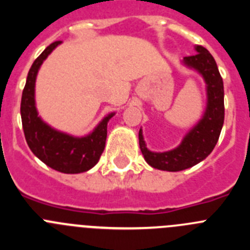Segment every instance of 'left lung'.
<instances>
[{
    "label": "left lung",
    "instance_id": "left-lung-1",
    "mask_svg": "<svg viewBox=\"0 0 250 250\" xmlns=\"http://www.w3.org/2000/svg\"><path fill=\"white\" fill-rule=\"evenodd\" d=\"M196 54L184 57L183 62L204 77L208 104L203 119L188 132L182 144L164 152H152L145 145L143 131H139V145L145 160L152 167L167 171H180L204 160L215 147L224 124V86L215 60L203 46H195Z\"/></svg>",
    "mask_w": 250,
    "mask_h": 250
}]
</instances>
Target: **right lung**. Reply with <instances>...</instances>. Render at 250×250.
<instances>
[{
  "instance_id": "1",
  "label": "right lung",
  "mask_w": 250,
  "mask_h": 250,
  "mask_svg": "<svg viewBox=\"0 0 250 250\" xmlns=\"http://www.w3.org/2000/svg\"><path fill=\"white\" fill-rule=\"evenodd\" d=\"M61 41L52 42L34 61L27 75L21 99V119L25 138L31 151L47 167L65 174L87 171L98 164L105 149L107 123L114 112L103 119L94 131L83 138H75L57 131L43 123L35 105V83L40 66Z\"/></svg>"
}]
</instances>
